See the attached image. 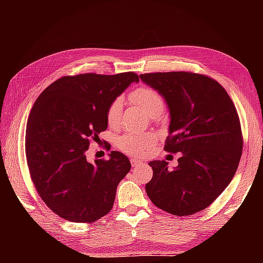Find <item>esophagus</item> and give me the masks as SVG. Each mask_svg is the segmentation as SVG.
Here are the masks:
<instances>
[{
  "label": "esophagus",
  "instance_id": "34e87169",
  "mask_svg": "<svg viewBox=\"0 0 263 263\" xmlns=\"http://www.w3.org/2000/svg\"><path fill=\"white\" fill-rule=\"evenodd\" d=\"M142 162L140 161V160H137V159H131V164H132V167H138V166H140Z\"/></svg>",
  "mask_w": 263,
  "mask_h": 263
}]
</instances>
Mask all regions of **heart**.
I'll use <instances>...</instances> for the list:
<instances>
[{"label": "heart", "instance_id": "b5f03b06", "mask_svg": "<svg viewBox=\"0 0 263 263\" xmlns=\"http://www.w3.org/2000/svg\"><path fill=\"white\" fill-rule=\"evenodd\" d=\"M130 100L149 117H158L162 114L164 109V101L162 96L155 89L147 86H140L132 90ZM122 99H116L111 102L108 110H106V122H108L109 126L116 127L118 125L122 116ZM155 142H157V136L152 132H127L117 138V147L124 153L140 158L152 151Z\"/></svg>", "mask_w": 263, "mask_h": 263}]
</instances>
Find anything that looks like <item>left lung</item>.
<instances>
[{
    "label": "left lung",
    "mask_w": 263,
    "mask_h": 263,
    "mask_svg": "<svg viewBox=\"0 0 263 263\" xmlns=\"http://www.w3.org/2000/svg\"><path fill=\"white\" fill-rule=\"evenodd\" d=\"M139 78L167 103L171 122L164 149L181 153L173 169L164 160L148 163L153 177L146 193L155 206L172 215L202 211L230 184L241 158V127L233 102L205 75L169 72Z\"/></svg>",
    "instance_id": "obj_1"
}]
</instances>
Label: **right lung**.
<instances>
[{"label": "right lung", "mask_w": 263, "mask_h": 263, "mask_svg": "<svg viewBox=\"0 0 263 263\" xmlns=\"http://www.w3.org/2000/svg\"><path fill=\"white\" fill-rule=\"evenodd\" d=\"M139 82L136 73L64 77L50 84L31 109L25 153L31 180L46 205L74 222H92L112 209L116 190L131 163L111 151L109 160H87L90 140L106 130L111 102Z\"/></svg>", "instance_id": "obj_1"}]
</instances>
